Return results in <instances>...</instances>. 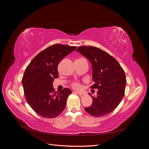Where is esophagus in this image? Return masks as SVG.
<instances>
[{"instance_id": "1", "label": "esophagus", "mask_w": 149, "mask_h": 149, "mask_svg": "<svg viewBox=\"0 0 149 149\" xmlns=\"http://www.w3.org/2000/svg\"><path fill=\"white\" fill-rule=\"evenodd\" d=\"M74 93H77V94H78L79 95H80V96H82L83 94H84L83 93H82V92H79V91H74Z\"/></svg>"}]
</instances>
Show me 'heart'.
Returning <instances> with one entry per match:
<instances>
[{
  "label": "heart",
  "instance_id": "heart-1",
  "mask_svg": "<svg viewBox=\"0 0 149 149\" xmlns=\"http://www.w3.org/2000/svg\"><path fill=\"white\" fill-rule=\"evenodd\" d=\"M73 87L75 89H79L81 88V84L78 83H74L73 84Z\"/></svg>",
  "mask_w": 149,
  "mask_h": 149
}]
</instances>
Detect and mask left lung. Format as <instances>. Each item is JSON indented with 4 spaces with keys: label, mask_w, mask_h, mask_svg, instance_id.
<instances>
[{
    "label": "left lung",
    "mask_w": 149,
    "mask_h": 149,
    "mask_svg": "<svg viewBox=\"0 0 149 149\" xmlns=\"http://www.w3.org/2000/svg\"><path fill=\"white\" fill-rule=\"evenodd\" d=\"M76 51L91 63L95 83L91 88L97 89L96 96H92V104L84 108L85 111L97 118L111 113L124 96L126 77L124 70L114 57L99 48L83 46Z\"/></svg>",
    "instance_id": "obj_1"
}]
</instances>
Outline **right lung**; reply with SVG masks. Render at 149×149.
Segmentation results:
<instances>
[{
    "label": "right lung",
    "mask_w": 149,
    "mask_h": 149,
    "mask_svg": "<svg viewBox=\"0 0 149 149\" xmlns=\"http://www.w3.org/2000/svg\"><path fill=\"white\" fill-rule=\"evenodd\" d=\"M76 48L53 45L39 53L26 67L22 80L25 97L33 110L43 118H56L65 108L72 91L64 88L55 92L53 82L58 78L59 63Z\"/></svg>",
    "instance_id": "right-lung-1"
}]
</instances>
